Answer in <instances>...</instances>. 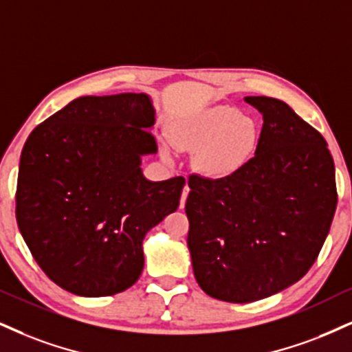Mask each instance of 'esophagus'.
<instances>
[{"instance_id": "esophagus-1", "label": "esophagus", "mask_w": 352, "mask_h": 352, "mask_svg": "<svg viewBox=\"0 0 352 352\" xmlns=\"http://www.w3.org/2000/svg\"><path fill=\"white\" fill-rule=\"evenodd\" d=\"M189 186L186 184L184 186V189H183V194H181V204H179V207L181 209H184V206H186V199H188V196H189Z\"/></svg>"}]
</instances>
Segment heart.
<instances>
[{
    "mask_svg": "<svg viewBox=\"0 0 352 352\" xmlns=\"http://www.w3.org/2000/svg\"><path fill=\"white\" fill-rule=\"evenodd\" d=\"M169 140L177 148L196 151V166L204 176L227 177L254 153L258 127L235 107L215 106L173 122Z\"/></svg>",
    "mask_w": 352,
    "mask_h": 352,
    "instance_id": "1",
    "label": "heart"
}]
</instances>
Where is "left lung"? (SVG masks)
<instances>
[{"instance_id":"1","label":"left lung","mask_w":352,"mask_h":352,"mask_svg":"<svg viewBox=\"0 0 352 352\" xmlns=\"http://www.w3.org/2000/svg\"><path fill=\"white\" fill-rule=\"evenodd\" d=\"M263 114L256 153L235 175H190L186 201L194 276L232 303L296 284L318 258L335 217V163L327 140L284 101L248 96Z\"/></svg>"}]
</instances>
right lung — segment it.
Masks as SVG:
<instances>
[{
  "label": "right lung",
  "instance_id": "right-lung-1",
  "mask_svg": "<svg viewBox=\"0 0 352 352\" xmlns=\"http://www.w3.org/2000/svg\"><path fill=\"white\" fill-rule=\"evenodd\" d=\"M146 94L83 96L32 130L21 153L16 220L36 263L83 297L114 296L138 280L146 232L179 206L183 176L151 183L156 153Z\"/></svg>",
  "mask_w": 352,
  "mask_h": 352
}]
</instances>
